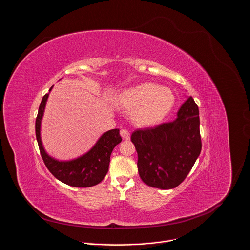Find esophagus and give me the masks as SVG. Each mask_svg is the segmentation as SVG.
I'll list each match as a JSON object with an SVG mask.
<instances>
[{
  "label": "esophagus",
  "instance_id": "1",
  "mask_svg": "<svg viewBox=\"0 0 250 250\" xmlns=\"http://www.w3.org/2000/svg\"><path fill=\"white\" fill-rule=\"evenodd\" d=\"M120 133H121L122 137H123L125 140H128V139L130 138V133H129V131H128L127 129H125V128L121 129Z\"/></svg>",
  "mask_w": 250,
  "mask_h": 250
}]
</instances>
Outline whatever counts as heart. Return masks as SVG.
Listing matches in <instances>:
<instances>
[{
  "label": "heart",
  "mask_w": 250,
  "mask_h": 250,
  "mask_svg": "<svg viewBox=\"0 0 250 250\" xmlns=\"http://www.w3.org/2000/svg\"><path fill=\"white\" fill-rule=\"evenodd\" d=\"M175 102L173 92L153 83H142L121 94L119 103L123 109L133 113L139 125H153L161 122L171 111Z\"/></svg>",
  "instance_id": "heart-1"
}]
</instances>
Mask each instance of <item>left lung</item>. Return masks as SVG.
I'll return each instance as SVG.
<instances>
[{
    "instance_id": "left-lung-1",
    "label": "left lung",
    "mask_w": 250,
    "mask_h": 250,
    "mask_svg": "<svg viewBox=\"0 0 250 250\" xmlns=\"http://www.w3.org/2000/svg\"><path fill=\"white\" fill-rule=\"evenodd\" d=\"M130 139L141 180L153 188H176L185 180L202 149L197 104L189 97L175 121L134 130Z\"/></svg>"
}]
</instances>
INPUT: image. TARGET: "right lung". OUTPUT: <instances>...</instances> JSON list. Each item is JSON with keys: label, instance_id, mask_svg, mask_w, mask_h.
Returning a JSON list of instances; mask_svg holds the SVG:
<instances>
[{"label": "right lung", "instance_id": "1", "mask_svg": "<svg viewBox=\"0 0 250 250\" xmlns=\"http://www.w3.org/2000/svg\"><path fill=\"white\" fill-rule=\"evenodd\" d=\"M52 87L49 91H51ZM47 98L48 94H45L35 120V134L45 166L56 179L69 186L87 188L99 184L108 173L113 149L122 141L120 130L115 128L104 132L89 152L77 159L71 161L55 160L45 152L41 139V123Z\"/></svg>", "mask_w": 250, "mask_h": 250}]
</instances>
